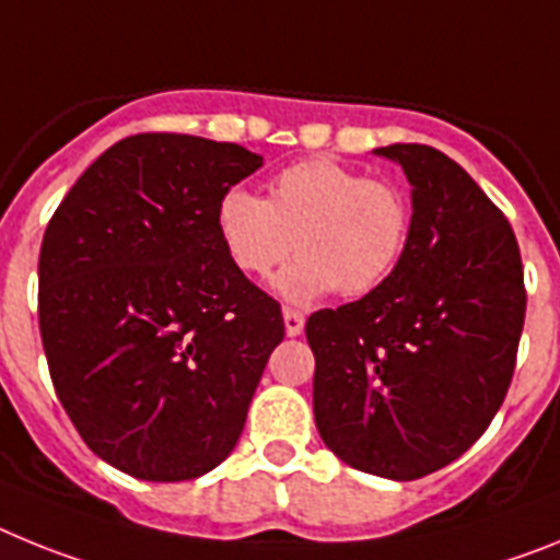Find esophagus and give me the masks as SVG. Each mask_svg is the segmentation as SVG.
Listing matches in <instances>:
<instances>
[{"instance_id": "obj_1", "label": "esophagus", "mask_w": 560, "mask_h": 560, "mask_svg": "<svg viewBox=\"0 0 560 560\" xmlns=\"http://www.w3.org/2000/svg\"><path fill=\"white\" fill-rule=\"evenodd\" d=\"M284 332L290 335V338H295V335H301L304 332V315L301 313H295V310H290V307H284Z\"/></svg>"}]
</instances>
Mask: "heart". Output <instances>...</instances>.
Wrapping results in <instances>:
<instances>
[{
	"label": "heart",
	"instance_id": "1",
	"mask_svg": "<svg viewBox=\"0 0 560 560\" xmlns=\"http://www.w3.org/2000/svg\"><path fill=\"white\" fill-rule=\"evenodd\" d=\"M411 208L386 179H366L327 158L287 165L267 199L231 188L217 206V233L228 259L265 279L295 250L273 290L290 304H313L340 290L366 295L388 279L406 250Z\"/></svg>",
	"mask_w": 560,
	"mask_h": 560
}]
</instances>
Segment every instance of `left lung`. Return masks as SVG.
Returning a JSON list of instances; mask_svg holds the SVG:
<instances>
[{"label":"left lung","instance_id":"1","mask_svg":"<svg viewBox=\"0 0 560 560\" xmlns=\"http://www.w3.org/2000/svg\"><path fill=\"white\" fill-rule=\"evenodd\" d=\"M411 186L397 267L361 301L307 320L313 411L349 468L411 482L485 434L513 381L524 270L504 213L431 145L374 149Z\"/></svg>","mask_w":560,"mask_h":560}]
</instances>
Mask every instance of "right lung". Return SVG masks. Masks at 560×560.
<instances>
[{
  "label": "right lung",
  "mask_w": 560,
  "mask_h": 560,
  "mask_svg": "<svg viewBox=\"0 0 560 560\" xmlns=\"http://www.w3.org/2000/svg\"><path fill=\"white\" fill-rule=\"evenodd\" d=\"M261 154L194 135L106 149L52 213L38 256V327L81 440L145 482L228 459L267 358L279 301L245 279L217 233L222 194Z\"/></svg>",
  "instance_id": "obj_1"
}]
</instances>
